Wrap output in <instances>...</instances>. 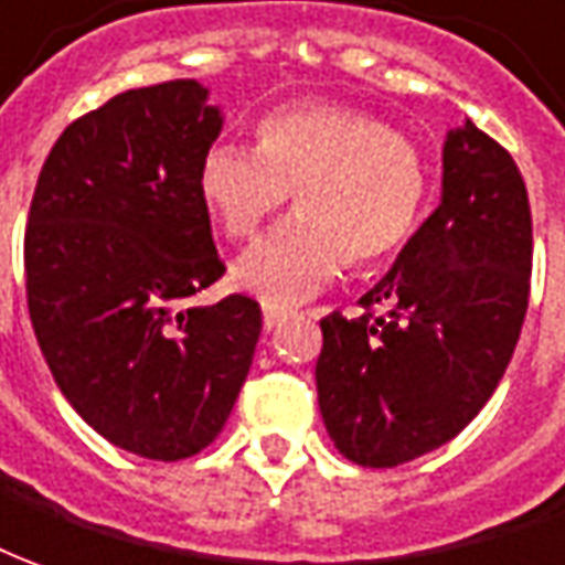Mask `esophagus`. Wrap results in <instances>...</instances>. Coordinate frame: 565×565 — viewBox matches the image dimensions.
<instances>
[{
    "label": "esophagus",
    "instance_id": "obj_1",
    "mask_svg": "<svg viewBox=\"0 0 565 565\" xmlns=\"http://www.w3.org/2000/svg\"><path fill=\"white\" fill-rule=\"evenodd\" d=\"M286 320H289V310H282V307H264V329L267 332H276Z\"/></svg>",
    "mask_w": 565,
    "mask_h": 565
}]
</instances>
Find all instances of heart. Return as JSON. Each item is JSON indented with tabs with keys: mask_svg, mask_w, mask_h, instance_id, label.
Masks as SVG:
<instances>
[{
	"mask_svg": "<svg viewBox=\"0 0 565 565\" xmlns=\"http://www.w3.org/2000/svg\"><path fill=\"white\" fill-rule=\"evenodd\" d=\"M200 200L227 239L255 236L295 190L298 215L255 243L233 276L264 305H298L344 264L379 267L418 231L430 171L422 147L372 113L298 104L267 113L255 150L215 143L200 162Z\"/></svg>",
	"mask_w": 565,
	"mask_h": 565,
	"instance_id": "obj_1",
	"label": "heart"
}]
</instances>
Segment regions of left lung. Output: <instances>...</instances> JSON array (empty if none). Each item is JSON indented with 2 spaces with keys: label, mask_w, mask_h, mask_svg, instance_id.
Listing matches in <instances>:
<instances>
[{
  "label": "left lung",
  "mask_w": 565,
  "mask_h": 565,
  "mask_svg": "<svg viewBox=\"0 0 565 565\" xmlns=\"http://www.w3.org/2000/svg\"><path fill=\"white\" fill-rule=\"evenodd\" d=\"M529 276L523 174L465 122L443 147L439 209L360 298L363 317L320 320L317 394L334 449L363 468H396L458 437L511 363Z\"/></svg>",
  "instance_id": "obj_1"
}]
</instances>
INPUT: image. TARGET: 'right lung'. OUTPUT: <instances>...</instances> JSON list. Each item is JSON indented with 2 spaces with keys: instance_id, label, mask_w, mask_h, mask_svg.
I'll return each instance as SVG.
<instances>
[{
  "instance_id": "add662e5",
  "label": "right lung",
  "mask_w": 565,
  "mask_h": 565,
  "mask_svg": "<svg viewBox=\"0 0 565 565\" xmlns=\"http://www.w3.org/2000/svg\"><path fill=\"white\" fill-rule=\"evenodd\" d=\"M205 95L196 79L159 82L70 122L23 233L26 307L61 394L150 461L190 458L221 434L260 334L245 295L171 313L227 270L196 186L221 131Z\"/></svg>"
}]
</instances>
